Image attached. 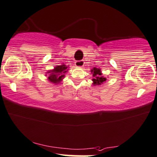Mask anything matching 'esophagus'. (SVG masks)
<instances>
[{
  "mask_svg": "<svg viewBox=\"0 0 157 157\" xmlns=\"http://www.w3.org/2000/svg\"><path fill=\"white\" fill-rule=\"evenodd\" d=\"M84 65V60H76L75 62V66L78 67H82Z\"/></svg>",
  "mask_w": 157,
  "mask_h": 157,
  "instance_id": "obj_1",
  "label": "esophagus"
}]
</instances>
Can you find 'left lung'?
I'll return each mask as SVG.
<instances>
[{
    "instance_id": "1",
    "label": "left lung",
    "mask_w": 157,
    "mask_h": 157,
    "mask_svg": "<svg viewBox=\"0 0 157 157\" xmlns=\"http://www.w3.org/2000/svg\"><path fill=\"white\" fill-rule=\"evenodd\" d=\"M92 72L93 73V76L94 77V79H93L94 84L96 86L98 85H101L104 82L106 81V78L103 77L101 76V71L99 69H97V68H94V69H92Z\"/></svg>"
}]
</instances>
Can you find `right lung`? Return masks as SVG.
Instances as JSON below:
<instances>
[{
	"mask_svg": "<svg viewBox=\"0 0 157 157\" xmlns=\"http://www.w3.org/2000/svg\"><path fill=\"white\" fill-rule=\"evenodd\" d=\"M67 67H66L65 65L58 66L55 68L53 70L49 71V72H50V77H48L49 80L52 83L58 84L63 78L64 74L67 72Z\"/></svg>",
	"mask_w": 157,
	"mask_h": 157,
	"instance_id": "obj_1",
	"label": "right lung"
}]
</instances>
